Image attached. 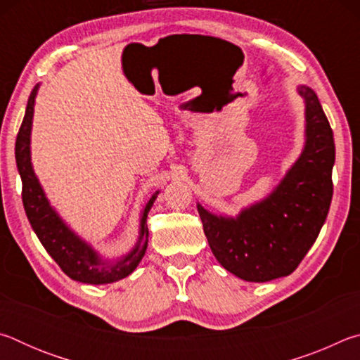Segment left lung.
<instances>
[{
    "mask_svg": "<svg viewBox=\"0 0 360 360\" xmlns=\"http://www.w3.org/2000/svg\"><path fill=\"white\" fill-rule=\"evenodd\" d=\"M304 103V144L278 186L236 216L197 203L210 248L225 270L249 283L289 276L314 245L330 208L335 143L318 95L298 85Z\"/></svg>",
    "mask_w": 360,
    "mask_h": 360,
    "instance_id": "obj_1",
    "label": "left lung"
}]
</instances>
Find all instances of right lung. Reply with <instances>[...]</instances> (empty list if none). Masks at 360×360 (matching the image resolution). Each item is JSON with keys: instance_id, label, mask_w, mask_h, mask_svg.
<instances>
[{"instance_id": "add662e5", "label": "right lung", "mask_w": 360, "mask_h": 360, "mask_svg": "<svg viewBox=\"0 0 360 360\" xmlns=\"http://www.w3.org/2000/svg\"><path fill=\"white\" fill-rule=\"evenodd\" d=\"M38 90L39 84L30 95L25 117H23L15 141V162L22 178V200L28 221L41 245L57 262L66 276L79 283L95 285L120 281L131 275L144 257L149 241V230L146 221H148L149 211L160 191L152 195L148 203L143 206L135 246L120 257L109 259L101 255L63 221V217L49 202L44 188L34 173L32 162V129Z\"/></svg>"}]
</instances>
